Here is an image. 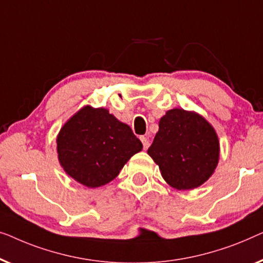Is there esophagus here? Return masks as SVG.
I'll return each instance as SVG.
<instances>
[{"instance_id":"obj_1","label":"esophagus","mask_w":263,"mask_h":263,"mask_svg":"<svg viewBox=\"0 0 263 263\" xmlns=\"http://www.w3.org/2000/svg\"><path fill=\"white\" fill-rule=\"evenodd\" d=\"M140 140H142L144 149H147V147L150 146V142H149V139H147V137L142 136V137H140Z\"/></svg>"}]
</instances>
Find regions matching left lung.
I'll list each match as a JSON object with an SVG mask.
<instances>
[{
	"mask_svg": "<svg viewBox=\"0 0 263 263\" xmlns=\"http://www.w3.org/2000/svg\"><path fill=\"white\" fill-rule=\"evenodd\" d=\"M147 154L160 167L165 182L179 191L194 190L212 175L219 160L214 128L198 113L168 110Z\"/></svg>",
	"mask_w": 263,
	"mask_h": 263,
	"instance_id": "8db88e82",
	"label": "left lung"
}]
</instances>
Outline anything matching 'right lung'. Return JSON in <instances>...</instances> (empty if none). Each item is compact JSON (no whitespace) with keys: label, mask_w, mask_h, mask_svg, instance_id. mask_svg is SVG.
I'll use <instances>...</instances> for the list:
<instances>
[{"label":"right lung","mask_w":263,"mask_h":263,"mask_svg":"<svg viewBox=\"0 0 263 263\" xmlns=\"http://www.w3.org/2000/svg\"><path fill=\"white\" fill-rule=\"evenodd\" d=\"M143 149L128 125L106 108L86 106L72 116L57 137L59 163L83 186L96 188L119 175L125 163Z\"/></svg>","instance_id":"1"}]
</instances>
